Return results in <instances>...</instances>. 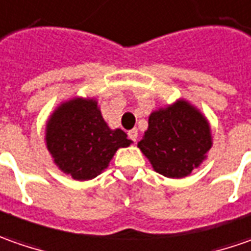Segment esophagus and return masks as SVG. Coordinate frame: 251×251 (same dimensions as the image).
Wrapping results in <instances>:
<instances>
[{
	"label": "esophagus",
	"instance_id": "1",
	"mask_svg": "<svg viewBox=\"0 0 251 251\" xmlns=\"http://www.w3.org/2000/svg\"><path fill=\"white\" fill-rule=\"evenodd\" d=\"M137 129H132V130H129L127 132V136H129V139L132 140V142H136L137 140Z\"/></svg>",
	"mask_w": 251,
	"mask_h": 251
}]
</instances>
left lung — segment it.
<instances>
[{
	"mask_svg": "<svg viewBox=\"0 0 251 251\" xmlns=\"http://www.w3.org/2000/svg\"><path fill=\"white\" fill-rule=\"evenodd\" d=\"M211 144L205 118L186 101H177L152 112L137 146L158 174L177 179L201 164Z\"/></svg>",
	"mask_w": 251,
	"mask_h": 251,
	"instance_id": "left-lung-1",
	"label": "left lung"
}]
</instances>
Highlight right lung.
<instances>
[{"label":"right lung","mask_w":251,"mask_h":251,"mask_svg":"<svg viewBox=\"0 0 251 251\" xmlns=\"http://www.w3.org/2000/svg\"><path fill=\"white\" fill-rule=\"evenodd\" d=\"M48 151L54 162L76 180L99 176L118 149L130 140L124 130H111L94 100L74 99L62 104L48 121Z\"/></svg>","instance_id":"1"}]
</instances>
